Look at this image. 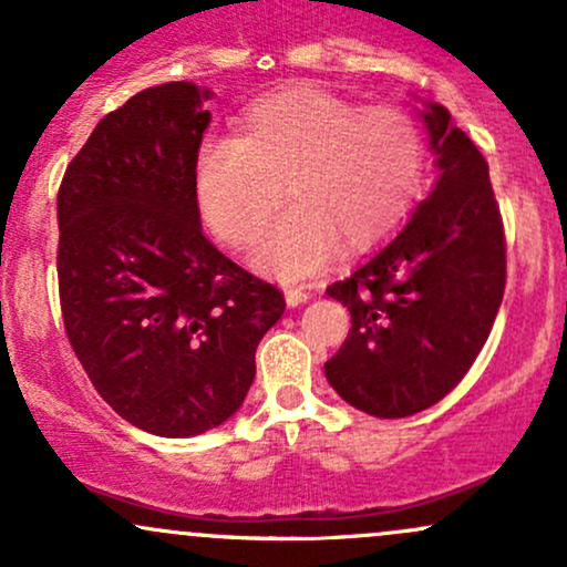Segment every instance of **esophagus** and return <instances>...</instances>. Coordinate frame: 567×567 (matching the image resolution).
<instances>
[{"label":"esophagus","instance_id":"obj_1","mask_svg":"<svg viewBox=\"0 0 567 567\" xmlns=\"http://www.w3.org/2000/svg\"><path fill=\"white\" fill-rule=\"evenodd\" d=\"M309 296H311V292L306 290V288H288V290H285V298H288V306L303 303Z\"/></svg>","mask_w":567,"mask_h":567}]
</instances>
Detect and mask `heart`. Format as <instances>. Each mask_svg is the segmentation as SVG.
<instances>
[{"instance_id": "obj_1", "label": "heart", "mask_w": 567, "mask_h": 567, "mask_svg": "<svg viewBox=\"0 0 567 567\" xmlns=\"http://www.w3.org/2000/svg\"><path fill=\"white\" fill-rule=\"evenodd\" d=\"M426 171L424 130L396 106H368L317 84H296L245 109L237 135L202 141L194 192L224 245L247 247L279 197L292 205L261 234L256 264L309 277L338 239L365 250L402 226Z\"/></svg>"}]
</instances>
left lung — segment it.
<instances>
[{"mask_svg":"<svg viewBox=\"0 0 567 567\" xmlns=\"http://www.w3.org/2000/svg\"><path fill=\"white\" fill-rule=\"evenodd\" d=\"M434 192L413 218L328 296L349 306L343 347L324 375L349 405L379 419L432 408L470 373L506 288V237L487 162L451 112L429 103Z\"/></svg>","mask_w":567,"mask_h":567,"instance_id":"left-lung-1","label":"left lung"}]
</instances>
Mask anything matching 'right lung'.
<instances>
[{
  "label": "right lung",
  "instance_id": "1",
  "mask_svg": "<svg viewBox=\"0 0 567 567\" xmlns=\"http://www.w3.org/2000/svg\"><path fill=\"white\" fill-rule=\"evenodd\" d=\"M210 93L141 90L97 122L58 188L63 328L95 392L159 437L224 424L285 311L277 285L202 234L194 159Z\"/></svg>",
  "mask_w": 567,
  "mask_h": 567
}]
</instances>
